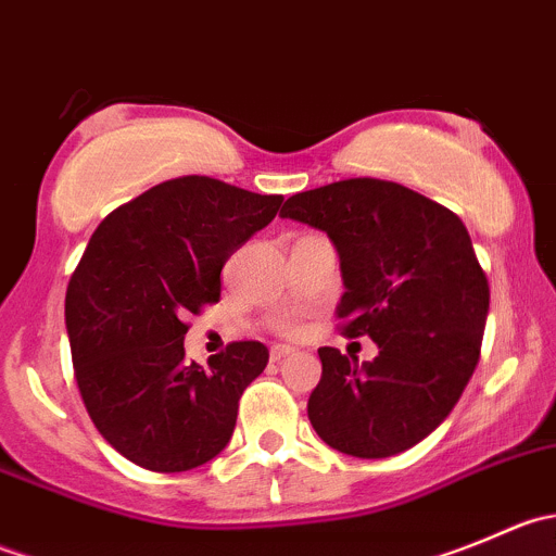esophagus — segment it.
<instances>
[{
  "label": "esophagus",
  "mask_w": 556,
  "mask_h": 556,
  "mask_svg": "<svg viewBox=\"0 0 556 556\" xmlns=\"http://www.w3.org/2000/svg\"><path fill=\"white\" fill-rule=\"evenodd\" d=\"M293 355V350H290V346H271V363H282L285 357H290Z\"/></svg>",
  "instance_id": "1"
}]
</instances>
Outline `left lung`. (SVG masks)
<instances>
[{"mask_svg": "<svg viewBox=\"0 0 556 556\" xmlns=\"http://www.w3.org/2000/svg\"><path fill=\"white\" fill-rule=\"evenodd\" d=\"M282 217L328 233L341 261L344 336H371V363L319 346L309 422L333 450L392 457L428 439L479 363L490 285L454 212L397 182L341 179L285 201Z\"/></svg>", "mask_w": 556, "mask_h": 556, "instance_id": "8db88e82", "label": "left lung"}]
</instances>
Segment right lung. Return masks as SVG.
I'll return each mask as SVG.
<instances>
[{
  "mask_svg": "<svg viewBox=\"0 0 556 556\" xmlns=\"http://www.w3.org/2000/svg\"><path fill=\"white\" fill-rule=\"evenodd\" d=\"M279 204L282 195L190 174L144 190L93 231L66 288V333L93 425L131 463L179 473L231 441L239 397L268 350L233 341L206 368L188 363L185 317L220 301L226 261Z\"/></svg>",
  "mask_w": 556,
  "mask_h": 556,
  "instance_id": "obj_1",
  "label": "right lung"
}]
</instances>
